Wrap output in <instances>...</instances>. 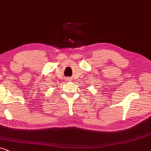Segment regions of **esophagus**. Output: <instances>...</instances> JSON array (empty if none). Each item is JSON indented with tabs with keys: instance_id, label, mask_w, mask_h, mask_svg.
Returning a JSON list of instances; mask_svg holds the SVG:
<instances>
[{
	"instance_id": "obj_1",
	"label": "esophagus",
	"mask_w": 151,
	"mask_h": 151,
	"mask_svg": "<svg viewBox=\"0 0 151 151\" xmlns=\"http://www.w3.org/2000/svg\"><path fill=\"white\" fill-rule=\"evenodd\" d=\"M67 81H70V79H69V78H67Z\"/></svg>"
}]
</instances>
